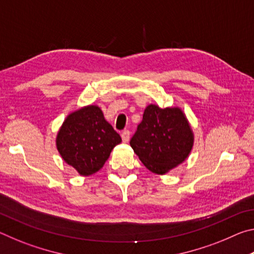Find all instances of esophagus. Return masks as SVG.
Instances as JSON below:
<instances>
[{
	"mask_svg": "<svg viewBox=\"0 0 254 254\" xmlns=\"http://www.w3.org/2000/svg\"><path fill=\"white\" fill-rule=\"evenodd\" d=\"M121 136H122L123 142H128V140H130V131H128V130H124V131L122 132Z\"/></svg>",
	"mask_w": 254,
	"mask_h": 254,
	"instance_id": "1",
	"label": "esophagus"
}]
</instances>
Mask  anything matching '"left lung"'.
I'll list each match as a JSON object with an SVG mask.
<instances>
[{"instance_id":"8db88e82","label":"left lung","mask_w":254,"mask_h":254,"mask_svg":"<svg viewBox=\"0 0 254 254\" xmlns=\"http://www.w3.org/2000/svg\"><path fill=\"white\" fill-rule=\"evenodd\" d=\"M194 136L186 118L177 107L149 105L130 144L151 173L163 175L188 157Z\"/></svg>"}]
</instances>
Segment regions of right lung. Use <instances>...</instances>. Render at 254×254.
<instances>
[{"label": "right lung", "mask_w": 254, "mask_h": 254, "mask_svg": "<svg viewBox=\"0 0 254 254\" xmlns=\"http://www.w3.org/2000/svg\"><path fill=\"white\" fill-rule=\"evenodd\" d=\"M122 139L98 106L89 105L69 114L57 135V149L81 176L95 174Z\"/></svg>", "instance_id": "1"}]
</instances>
